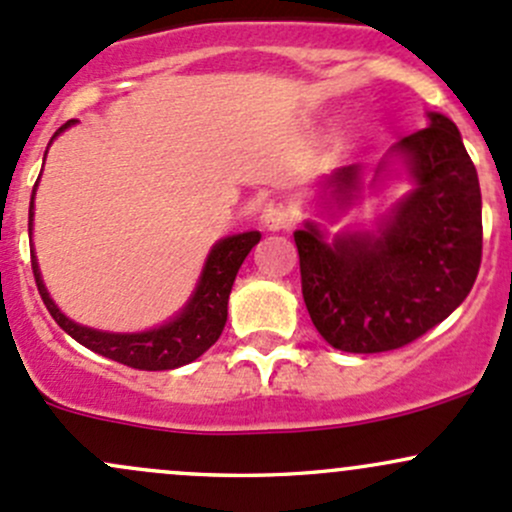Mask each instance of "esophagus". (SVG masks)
<instances>
[{
  "label": "esophagus",
  "instance_id": "esophagus-1",
  "mask_svg": "<svg viewBox=\"0 0 512 512\" xmlns=\"http://www.w3.org/2000/svg\"><path fill=\"white\" fill-rule=\"evenodd\" d=\"M292 213L289 208H284L282 203H272V206L265 208L262 213V223H265L267 230H287L292 228Z\"/></svg>",
  "mask_w": 512,
  "mask_h": 512
}]
</instances>
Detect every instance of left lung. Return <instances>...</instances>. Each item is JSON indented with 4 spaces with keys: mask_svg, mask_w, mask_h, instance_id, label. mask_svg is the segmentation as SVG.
Instances as JSON below:
<instances>
[{
    "mask_svg": "<svg viewBox=\"0 0 512 512\" xmlns=\"http://www.w3.org/2000/svg\"><path fill=\"white\" fill-rule=\"evenodd\" d=\"M395 149L414 191L378 233L326 242L314 223L294 233L304 304L338 351L385 353L417 341L469 297L481 267V186L454 122L429 112V127ZM358 184V166L328 179L336 203L351 201Z\"/></svg>",
    "mask_w": 512,
    "mask_h": 512,
    "instance_id": "8db88e82",
    "label": "left lung"
}]
</instances>
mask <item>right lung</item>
Segmentation results:
<instances>
[{
    "label": "right lung",
    "mask_w": 512,
    "mask_h": 512,
    "mask_svg": "<svg viewBox=\"0 0 512 512\" xmlns=\"http://www.w3.org/2000/svg\"><path fill=\"white\" fill-rule=\"evenodd\" d=\"M71 125L73 120H68L53 137H58L63 129ZM31 220H34V196H31L29 206V233ZM260 238L262 235L257 230H250V233L230 235V238L220 240L208 255L201 282H198L196 292L184 306V311L176 319H171L169 324L142 333H107L98 331V328L75 324L68 316H63L58 306L53 304V299L48 297L36 255H31V270H34L36 287H39L48 314L80 346L134 370H171L196 360L198 355L206 353L218 341L225 321H228V297L230 289H233L235 274H238L247 252L260 242Z\"/></svg>",
    "instance_id": "obj_1"
}]
</instances>
